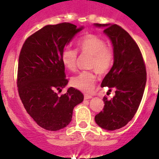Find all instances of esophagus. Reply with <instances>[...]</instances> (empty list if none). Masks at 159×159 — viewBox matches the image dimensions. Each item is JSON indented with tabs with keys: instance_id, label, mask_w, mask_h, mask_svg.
<instances>
[{
	"instance_id": "34e87169",
	"label": "esophagus",
	"mask_w": 159,
	"mask_h": 159,
	"mask_svg": "<svg viewBox=\"0 0 159 159\" xmlns=\"http://www.w3.org/2000/svg\"><path fill=\"white\" fill-rule=\"evenodd\" d=\"M91 98H92L91 95H87V94H85V95H84V99H85V100H89V99H91Z\"/></svg>"
}]
</instances>
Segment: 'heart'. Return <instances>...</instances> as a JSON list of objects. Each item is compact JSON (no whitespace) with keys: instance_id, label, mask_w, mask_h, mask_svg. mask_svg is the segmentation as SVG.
I'll return each instance as SVG.
<instances>
[{"instance_id":"1","label":"heart","mask_w":159,"mask_h":159,"mask_svg":"<svg viewBox=\"0 0 159 159\" xmlns=\"http://www.w3.org/2000/svg\"><path fill=\"white\" fill-rule=\"evenodd\" d=\"M103 38L94 34H86L77 42L78 50L82 54L91 55L88 68L100 75L106 74L112 68L114 60L113 49L106 46ZM62 64L69 71L76 70L77 62V50L69 47L64 48L61 55ZM96 82V77L92 71H84L73 77L70 81L71 86L83 92H91Z\"/></svg>"}]
</instances>
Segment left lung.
I'll use <instances>...</instances> for the list:
<instances>
[{"instance_id": "left-lung-1", "label": "left lung", "mask_w": 159, "mask_h": 159, "mask_svg": "<svg viewBox=\"0 0 159 159\" xmlns=\"http://www.w3.org/2000/svg\"><path fill=\"white\" fill-rule=\"evenodd\" d=\"M104 27V33L113 46V65L102 81L101 87L115 90L111 100L103 98V111L96 114L95 122L103 129L113 131L126 126L136 113L146 84V68L142 54L133 38L117 24H95Z\"/></svg>"}]
</instances>
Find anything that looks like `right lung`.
Listing matches in <instances>:
<instances>
[{"instance_id":"1","label":"right lung","mask_w":159,"mask_h":159,"mask_svg":"<svg viewBox=\"0 0 159 159\" xmlns=\"http://www.w3.org/2000/svg\"><path fill=\"white\" fill-rule=\"evenodd\" d=\"M82 28L69 23L45 26L26 39L19 54V97L28 114L48 131H59L68 126L74 107L83 101V94L73 87L58 95L68 82L62 52Z\"/></svg>"}]
</instances>
